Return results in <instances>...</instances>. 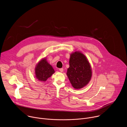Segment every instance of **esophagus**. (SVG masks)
I'll return each instance as SVG.
<instances>
[{"label": "esophagus", "mask_w": 127, "mask_h": 127, "mask_svg": "<svg viewBox=\"0 0 127 127\" xmlns=\"http://www.w3.org/2000/svg\"><path fill=\"white\" fill-rule=\"evenodd\" d=\"M59 70L61 72H62L63 71V68H60V69H59Z\"/></svg>", "instance_id": "34e87169"}]
</instances>
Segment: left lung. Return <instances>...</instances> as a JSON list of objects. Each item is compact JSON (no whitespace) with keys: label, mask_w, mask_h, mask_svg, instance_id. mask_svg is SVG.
I'll return each mask as SVG.
<instances>
[{"label":"left lung","mask_w":127,"mask_h":127,"mask_svg":"<svg viewBox=\"0 0 127 127\" xmlns=\"http://www.w3.org/2000/svg\"><path fill=\"white\" fill-rule=\"evenodd\" d=\"M67 75L75 89L82 88L89 83L92 77V69L86 57L79 51L70 54L69 67Z\"/></svg>","instance_id":"left-lung-1"}]
</instances>
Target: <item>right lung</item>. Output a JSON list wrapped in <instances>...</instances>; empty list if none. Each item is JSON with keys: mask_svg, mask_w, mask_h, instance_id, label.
<instances>
[{"mask_svg": "<svg viewBox=\"0 0 127 127\" xmlns=\"http://www.w3.org/2000/svg\"><path fill=\"white\" fill-rule=\"evenodd\" d=\"M34 71L35 77L39 81L44 82L55 73V70L45 58L42 59L38 62L35 67Z\"/></svg>", "mask_w": 127, "mask_h": 127, "instance_id": "add662e5", "label": "right lung"}]
</instances>
